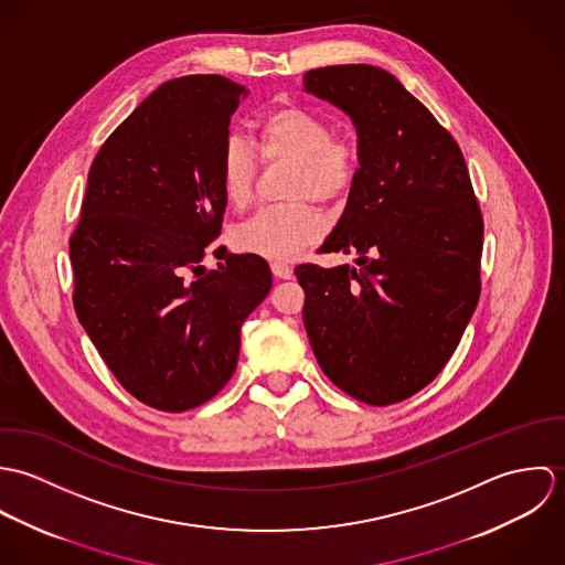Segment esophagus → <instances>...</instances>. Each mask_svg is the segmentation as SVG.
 I'll use <instances>...</instances> for the list:
<instances>
[{"mask_svg":"<svg viewBox=\"0 0 565 565\" xmlns=\"http://www.w3.org/2000/svg\"><path fill=\"white\" fill-rule=\"evenodd\" d=\"M271 271H274L276 278H282V280H289L294 276V269L287 263H280V260L271 263Z\"/></svg>","mask_w":565,"mask_h":565,"instance_id":"esophagus-1","label":"esophagus"}]
</instances>
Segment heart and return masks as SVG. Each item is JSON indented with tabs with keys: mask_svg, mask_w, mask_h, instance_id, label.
Here are the masks:
<instances>
[{
	"mask_svg": "<svg viewBox=\"0 0 565 565\" xmlns=\"http://www.w3.org/2000/svg\"><path fill=\"white\" fill-rule=\"evenodd\" d=\"M254 148L263 162L289 161L285 195L291 202L256 211L242 222L235 245L269 260H289L322 233V217L309 200L337 204L350 195L361 171V152L330 124L300 104L267 108L254 124ZM239 137H228L220 152V180L226 200L245 209L254 198L258 159Z\"/></svg>",
	"mask_w": 565,
	"mask_h": 565,
	"instance_id": "obj_1",
	"label": "heart"
}]
</instances>
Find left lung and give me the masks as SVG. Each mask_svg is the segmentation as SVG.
<instances>
[{
  "mask_svg": "<svg viewBox=\"0 0 565 565\" xmlns=\"http://www.w3.org/2000/svg\"><path fill=\"white\" fill-rule=\"evenodd\" d=\"M345 110L361 171L320 252L356 265L296 267L305 328L323 374L354 401L403 403L437 379L481 296L483 215L452 135L372 65L305 74Z\"/></svg>",
  "mask_w": 565,
  "mask_h": 565,
  "instance_id": "left-lung-1",
  "label": "left lung"
}]
</instances>
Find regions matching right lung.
Listing matches in <instances>:
<instances>
[{
	"label": "right lung",
	"instance_id": "right-lung-1",
	"mask_svg": "<svg viewBox=\"0 0 565 565\" xmlns=\"http://www.w3.org/2000/svg\"><path fill=\"white\" fill-rule=\"evenodd\" d=\"M245 86L182 76L148 95L90 162L70 237L74 309L119 385L182 413L231 381L242 323L271 289L256 254H213L226 195L220 152Z\"/></svg>",
	"mask_w": 565,
	"mask_h": 565
}]
</instances>
